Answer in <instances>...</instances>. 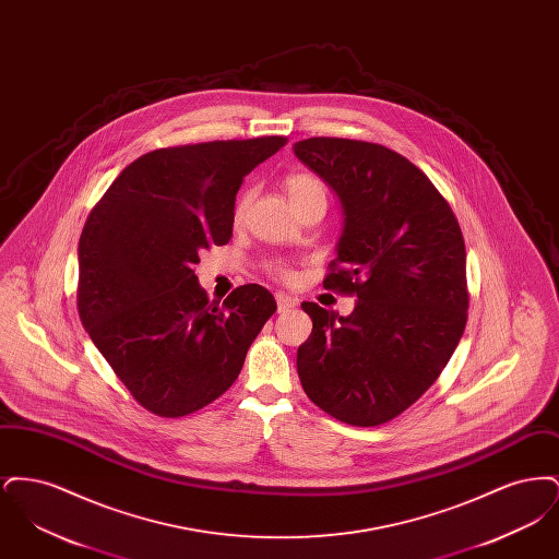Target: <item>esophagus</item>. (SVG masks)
I'll return each mask as SVG.
<instances>
[{
  "label": "esophagus",
  "mask_w": 559,
  "mask_h": 559,
  "mask_svg": "<svg viewBox=\"0 0 559 559\" xmlns=\"http://www.w3.org/2000/svg\"><path fill=\"white\" fill-rule=\"evenodd\" d=\"M276 306H278V312H287L297 306V299L287 293H276Z\"/></svg>",
  "instance_id": "1"
}]
</instances>
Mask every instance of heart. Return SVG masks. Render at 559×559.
<instances>
[{"label":"heart","mask_w":559,"mask_h":559,"mask_svg":"<svg viewBox=\"0 0 559 559\" xmlns=\"http://www.w3.org/2000/svg\"><path fill=\"white\" fill-rule=\"evenodd\" d=\"M285 190L292 197L293 205L297 207V212H306L308 207H324L326 210V201H329V187L326 182L312 174V171H295L285 178ZM253 192L245 190L235 203L233 210V222L239 226L240 222L245 219V213L249 210ZM270 272L281 278V281H289L293 276L292 267L283 262H274L270 264Z\"/></svg>","instance_id":"heart-1"}]
</instances>
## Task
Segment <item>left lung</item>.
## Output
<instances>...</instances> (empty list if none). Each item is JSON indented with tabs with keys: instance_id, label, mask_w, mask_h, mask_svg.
Wrapping results in <instances>:
<instances>
[{
	"instance_id": "left-lung-1",
	"label": "left lung",
	"mask_w": 559,
	"mask_h": 559,
	"mask_svg": "<svg viewBox=\"0 0 559 559\" xmlns=\"http://www.w3.org/2000/svg\"><path fill=\"white\" fill-rule=\"evenodd\" d=\"M297 159L344 207L324 289L356 295L349 317L304 301L312 335L297 349L308 399L349 426H381L426 394L465 331V240L449 201L396 151L308 138Z\"/></svg>"
}]
</instances>
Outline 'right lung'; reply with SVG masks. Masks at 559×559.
I'll return each instance as SVG.
<instances>
[{
	"label": "right lung",
	"instance_id": "obj_1",
	"mask_svg": "<svg viewBox=\"0 0 559 559\" xmlns=\"http://www.w3.org/2000/svg\"><path fill=\"white\" fill-rule=\"evenodd\" d=\"M285 135L167 146L130 163L87 215L80 237L78 310L133 400L185 417L219 399L276 312L262 285L210 301L192 266L233 237L242 178Z\"/></svg>",
	"mask_w": 559,
	"mask_h": 559
}]
</instances>
